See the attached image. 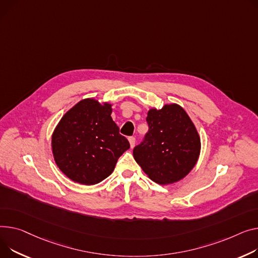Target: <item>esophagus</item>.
<instances>
[{
    "label": "esophagus",
    "mask_w": 258,
    "mask_h": 258,
    "mask_svg": "<svg viewBox=\"0 0 258 258\" xmlns=\"http://www.w3.org/2000/svg\"><path fill=\"white\" fill-rule=\"evenodd\" d=\"M128 142H130L131 148H134V147H135V144H136V139H135V137H130V138H128Z\"/></svg>",
    "instance_id": "esophagus-1"
}]
</instances>
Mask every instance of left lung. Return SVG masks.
<instances>
[{"instance_id":"1","label":"left lung","mask_w":258,"mask_h":258,"mask_svg":"<svg viewBox=\"0 0 258 258\" xmlns=\"http://www.w3.org/2000/svg\"><path fill=\"white\" fill-rule=\"evenodd\" d=\"M145 141L134 148V159L154 182L170 184L185 177L197 164L200 136L190 116L177 104L149 109Z\"/></svg>"}]
</instances>
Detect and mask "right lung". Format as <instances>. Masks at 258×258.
I'll return each mask as SVG.
<instances>
[{
	"label": "right lung",
	"instance_id": "obj_1",
	"mask_svg": "<svg viewBox=\"0 0 258 258\" xmlns=\"http://www.w3.org/2000/svg\"><path fill=\"white\" fill-rule=\"evenodd\" d=\"M112 104L80 100L68 110L51 135V151L62 172L75 182L92 185L107 178L130 148L111 117Z\"/></svg>",
	"mask_w": 258,
	"mask_h": 258
}]
</instances>
